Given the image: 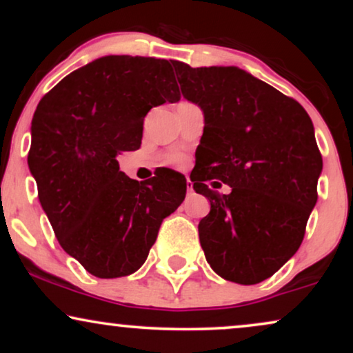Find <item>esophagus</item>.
Instances as JSON below:
<instances>
[{"mask_svg":"<svg viewBox=\"0 0 353 353\" xmlns=\"http://www.w3.org/2000/svg\"><path fill=\"white\" fill-rule=\"evenodd\" d=\"M186 190H188V194H191V192L194 191V190H192V183H191L190 178L186 180Z\"/></svg>","mask_w":353,"mask_h":353,"instance_id":"1","label":"esophagus"}]
</instances>
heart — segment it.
I'll return each instance as SVG.
<instances>
[{
    "label": "heart",
    "mask_w": 353,
    "mask_h": 353,
    "mask_svg": "<svg viewBox=\"0 0 353 353\" xmlns=\"http://www.w3.org/2000/svg\"><path fill=\"white\" fill-rule=\"evenodd\" d=\"M167 162L172 163V165H183L185 163V157L181 154H172V156L167 157Z\"/></svg>",
    "instance_id": "heart-1"
}]
</instances>
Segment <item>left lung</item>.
<instances>
[{
    "label": "left lung",
    "instance_id": "1",
    "mask_svg": "<svg viewBox=\"0 0 353 353\" xmlns=\"http://www.w3.org/2000/svg\"><path fill=\"white\" fill-rule=\"evenodd\" d=\"M173 67L183 96L205 115L190 176L210 201L202 250L221 278L257 284L297 252L316 204L323 159L313 123L296 99L238 67ZM212 179L230 194L210 190Z\"/></svg>",
    "mask_w": 353,
    "mask_h": 353
}]
</instances>
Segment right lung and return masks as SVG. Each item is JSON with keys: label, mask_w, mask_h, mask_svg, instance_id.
<instances>
[{"label": "right lung", "mask_w": 353, "mask_h": 353, "mask_svg": "<svg viewBox=\"0 0 353 353\" xmlns=\"http://www.w3.org/2000/svg\"><path fill=\"white\" fill-rule=\"evenodd\" d=\"M180 98L168 61L105 56L62 79L37 105L27 161L38 199L61 248L94 276L137 272L163 219L185 201L180 173L138 183L117 162L141 146L149 110Z\"/></svg>", "instance_id": "1"}]
</instances>
